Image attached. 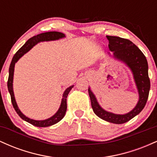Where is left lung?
I'll return each mask as SVG.
<instances>
[{"mask_svg": "<svg viewBox=\"0 0 157 157\" xmlns=\"http://www.w3.org/2000/svg\"><path fill=\"white\" fill-rule=\"evenodd\" d=\"M106 37L109 40L110 51L113 52V57L124 63L132 72L138 91L139 100L136 106L128 113L117 114L102 109L90 87H89V94L91 107L97 117L111 123L122 124L139 114L146 104L151 87L148 77V65L144 54L131 40L116 36H106ZM108 55H110V52H108Z\"/></svg>", "mask_w": 157, "mask_h": 157, "instance_id": "obj_1", "label": "left lung"}]
</instances>
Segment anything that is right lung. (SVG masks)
<instances>
[{"instance_id": "1", "label": "right lung", "mask_w": 157, "mask_h": 157, "mask_svg": "<svg viewBox=\"0 0 157 157\" xmlns=\"http://www.w3.org/2000/svg\"><path fill=\"white\" fill-rule=\"evenodd\" d=\"M65 37H66V35H65L63 33H61V32H44V33H41L36 36H34V37L29 39L26 42V44L23 45L22 47L16 52L15 55H14L13 58H12V62H11L10 69H9V78L8 82H7V86H8L9 92L10 94L11 100H12V105H13L14 109H15V111L17 112V114L20 116V117L23 119V120H25V121H26L27 122H29V123L32 124V125L35 126H37V127H48V126L53 125H55V124L57 123L58 122H60V120L64 117L66 112V109H67L66 98H67L68 93H69L71 89L74 87V86H69V87L65 90L63 94V98L62 100H61L60 108H59L58 111H57L53 116L44 120H32V119L27 117L26 116H25V115L21 112V110L19 109L18 106L17 105V102H16L15 94H14L13 91V77L14 70H15V65L22 56L27 53V52L29 51L34 46H35V45L38 44V43L44 42V41L57 40L63 38Z\"/></svg>"}]
</instances>
